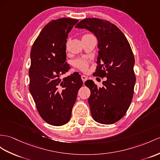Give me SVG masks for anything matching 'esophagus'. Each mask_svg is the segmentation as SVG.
<instances>
[{
  "label": "esophagus",
  "instance_id": "1",
  "mask_svg": "<svg viewBox=\"0 0 160 160\" xmlns=\"http://www.w3.org/2000/svg\"><path fill=\"white\" fill-rule=\"evenodd\" d=\"M81 79H82L83 82H85V81H86L88 79V77L85 75H81Z\"/></svg>",
  "mask_w": 160,
  "mask_h": 160
}]
</instances>
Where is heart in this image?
I'll use <instances>...</instances> for the list:
<instances>
[{
  "label": "heart",
  "instance_id": "b5f03b06",
  "mask_svg": "<svg viewBox=\"0 0 160 160\" xmlns=\"http://www.w3.org/2000/svg\"><path fill=\"white\" fill-rule=\"evenodd\" d=\"M90 34H84L83 37H86L88 36H90ZM74 65L75 67H77V68H79L80 70L83 71H87L88 68V62L87 60L85 59H77L74 61Z\"/></svg>",
  "mask_w": 160,
  "mask_h": 160
}]
</instances>
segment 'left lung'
<instances>
[{
	"mask_svg": "<svg viewBox=\"0 0 160 160\" xmlns=\"http://www.w3.org/2000/svg\"><path fill=\"white\" fill-rule=\"evenodd\" d=\"M75 27L89 30L98 38L99 51L93 75L107 77L102 88L92 80L85 83L91 91L88 102L92 118L100 123H114L125 115L134 95L135 61L130 45L122 31L105 19L86 18Z\"/></svg>",
	"mask_w": 160,
	"mask_h": 160,
	"instance_id": "left-lung-1",
	"label": "left lung"
}]
</instances>
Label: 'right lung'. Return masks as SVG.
<instances>
[{
  "mask_svg": "<svg viewBox=\"0 0 160 160\" xmlns=\"http://www.w3.org/2000/svg\"><path fill=\"white\" fill-rule=\"evenodd\" d=\"M78 19L60 18L47 24L30 52L29 90L45 122L59 126L71 118L72 107L83 81L78 72L60 79L70 69L66 62L68 34Z\"/></svg>",
  "mask_w": 160,
  "mask_h": 160,
  "instance_id": "add662e5",
  "label": "right lung"
}]
</instances>
